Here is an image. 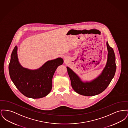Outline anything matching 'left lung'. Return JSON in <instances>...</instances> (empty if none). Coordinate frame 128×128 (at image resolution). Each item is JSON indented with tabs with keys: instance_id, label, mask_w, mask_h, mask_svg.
Segmentation results:
<instances>
[{
	"instance_id": "obj_1",
	"label": "left lung",
	"mask_w": 128,
	"mask_h": 128,
	"mask_svg": "<svg viewBox=\"0 0 128 128\" xmlns=\"http://www.w3.org/2000/svg\"><path fill=\"white\" fill-rule=\"evenodd\" d=\"M108 58L106 65L102 74L96 79L90 82H83L79 77L68 67V73L73 90L80 94L94 96L101 93L108 87L113 78L116 70L115 55L113 48L106 42Z\"/></svg>"
}]
</instances>
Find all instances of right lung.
I'll list each match as a JSON object with an SVG mask.
<instances>
[{"instance_id": "add662e5", "label": "right lung", "mask_w": 128, "mask_h": 128, "mask_svg": "<svg viewBox=\"0 0 128 128\" xmlns=\"http://www.w3.org/2000/svg\"><path fill=\"white\" fill-rule=\"evenodd\" d=\"M63 63L61 58L48 61L37 70H30L22 67L17 56L16 46L11 55L8 70L10 77L16 88L27 98H44L50 92L52 78L57 68Z\"/></svg>"}]
</instances>
